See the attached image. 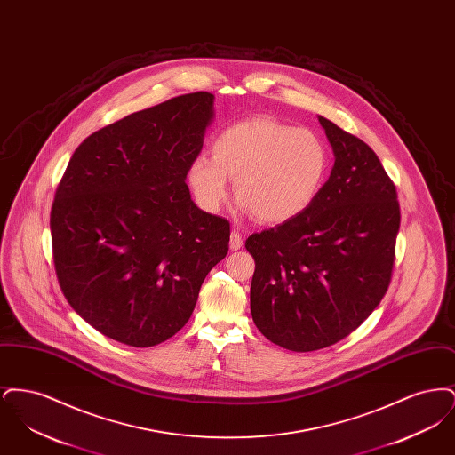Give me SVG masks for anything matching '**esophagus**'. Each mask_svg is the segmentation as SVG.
<instances>
[{
	"mask_svg": "<svg viewBox=\"0 0 455 455\" xmlns=\"http://www.w3.org/2000/svg\"><path fill=\"white\" fill-rule=\"evenodd\" d=\"M242 245H243V238L238 234L237 230H234L232 235H230V249L238 251V249H242Z\"/></svg>",
	"mask_w": 455,
	"mask_h": 455,
	"instance_id": "esophagus-1",
	"label": "esophagus"
}]
</instances>
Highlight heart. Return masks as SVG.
<instances>
[{
	"label": "heart",
	"mask_w": 455,
	"mask_h": 455,
	"mask_svg": "<svg viewBox=\"0 0 455 455\" xmlns=\"http://www.w3.org/2000/svg\"><path fill=\"white\" fill-rule=\"evenodd\" d=\"M213 158L197 155L188 182L196 203L215 213L235 180L240 206L260 223L278 225L302 215L315 201L327 172V152L312 131L273 117L243 119L221 131Z\"/></svg>",
	"instance_id": "b5f03b06"
}]
</instances>
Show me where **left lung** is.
<instances>
[{
    "mask_svg": "<svg viewBox=\"0 0 455 455\" xmlns=\"http://www.w3.org/2000/svg\"><path fill=\"white\" fill-rule=\"evenodd\" d=\"M334 167L307 212L252 234L254 324L290 351L331 347L362 324L389 288L401 212L395 186L360 138L319 116Z\"/></svg>",
    "mask_w": 455,
    "mask_h": 455,
    "instance_id": "left-lung-1",
    "label": "left lung"
}]
</instances>
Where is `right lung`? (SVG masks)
Segmentation results:
<instances>
[{"mask_svg": "<svg viewBox=\"0 0 455 455\" xmlns=\"http://www.w3.org/2000/svg\"><path fill=\"white\" fill-rule=\"evenodd\" d=\"M213 99L186 93L95 131L58 186V282L73 310L114 341L148 347L172 338L228 252V220L199 210L186 184Z\"/></svg>", "mask_w": 455, "mask_h": 455, "instance_id": "obj_1", "label": "right lung"}]
</instances>
